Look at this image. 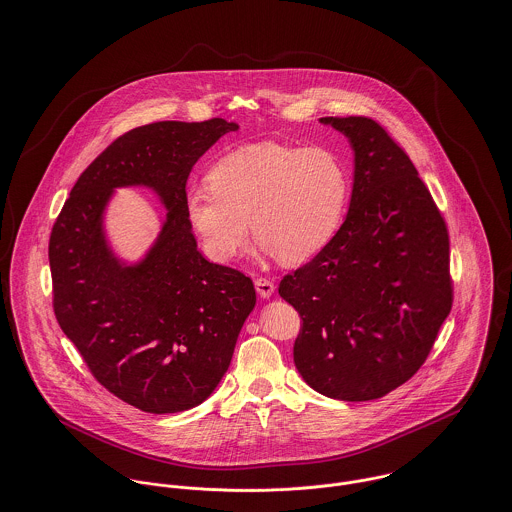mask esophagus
Listing matches in <instances>:
<instances>
[{
    "label": "esophagus",
    "instance_id": "34e87169",
    "mask_svg": "<svg viewBox=\"0 0 512 512\" xmlns=\"http://www.w3.org/2000/svg\"><path fill=\"white\" fill-rule=\"evenodd\" d=\"M254 286H256V292L260 293V297H270L276 290L274 282L270 278H256Z\"/></svg>",
    "mask_w": 512,
    "mask_h": 512
}]
</instances>
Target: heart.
<instances>
[{"label": "heart", "instance_id": "obj_1", "mask_svg": "<svg viewBox=\"0 0 512 512\" xmlns=\"http://www.w3.org/2000/svg\"><path fill=\"white\" fill-rule=\"evenodd\" d=\"M207 181L187 191L185 217L217 262L238 256L250 222L282 262H305L333 238L349 197L347 167L325 147H236L211 167Z\"/></svg>", "mask_w": 512, "mask_h": 512}]
</instances>
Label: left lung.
Segmentation results:
<instances>
[{
  "label": "left lung",
  "instance_id": "8db88e82",
  "mask_svg": "<svg viewBox=\"0 0 512 512\" xmlns=\"http://www.w3.org/2000/svg\"><path fill=\"white\" fill-rule=\"evenodd\" d=\"M321 122L355 149L351 207L278 292L301 317L293 363L303 380L329 398L374 400L420 370L451 311L449 232L386 128L368 116Z\"/></svg>",
  "mask_w": 512,
  "mask_h": 512
}]
</instances>
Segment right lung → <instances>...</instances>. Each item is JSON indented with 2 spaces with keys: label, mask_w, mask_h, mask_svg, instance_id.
Listing matches in <instances>:
<instances>
[{
  "label": "right lung",
  "mask_w": 512,
  "mask_h": 512,
  "mask_svg": "<svg viewBox=\"0 0 512 512\" xmlns=\"http://www.w3.org/2000/svg\"><path fill=\"white\" fill-rule=\"evenodd\" d=\"M222 118L155 122L116 138L78 177L49 238L55 317L92 376L149 414H173L211 396L256 303L252 280L211 264L185 217L187 179L220 136ZM153 186L170 209L158 244L124 269L101 236L114 186Z\"/></svg>",
  "instance_id": "obj_1"
}]
</instances>
